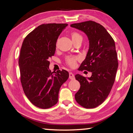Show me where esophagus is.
<instances>
[{"instance_id":"1","label":"esophagus","mask_w":133,"mask_h":133,"mask_svg":"<svg viewBox=\"0 0 133 133\" xmlns=\"http://www.w3.org/2000/svg\"><path fill=\"white\" fill-rule=\"evenodd\" d=\"M69 78H70L71 80H73L75 79V75H73V73H72L71 72H70L69 73Z\"/></svg>"}]
</instances>
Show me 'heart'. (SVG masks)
<instances>
[{
	"mask_svg": "<svg viewBox=\"0 0 133 133\" xmlns=\"http://www.w3.org/2000/svg\"><path fill=\"white\" fill-rule=\"evenodd\" d=\"M71 39L73 40V43L77 41H82L83 40V37L79 33L77 32H73L71 35ZM78 58L77 57H75V56H69L66 59V63L67 65H69L70 67H75L77 63V61H78Z\"/></svg>",
	"mask_w": 133,
	"mask_h": 133,
	"instance_id": "heart-1",
	"label": "heart"
}]
</instances>
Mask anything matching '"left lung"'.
Returning <instances> with one entry per match:
<instances>
[{"instance_id":"obj_1","label":"left lung","mask_w":133,"mask_h":133,"mask_svg":"<svg viewBox=\"0 0 133 133\" xmlns=\"http://www.w3.org/2000/svg\"><path fill=\"white\" fill-rule=\"evenodd\" d=\"M70 26L83 31L88 37V52L78 70L92 73L88 78L75 76L80 84L75 99L82 107L93 109L104 102L115 81L118 64L115 42L104 27L94 21L74 23Z\"/></svg>"}]
</instances>
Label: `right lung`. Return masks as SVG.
Instances as JSON below:
<instances>
[{
  "label": "right lung",
  "mask_w": 133,
  "mask_h": 133,
  "mask_svg": "<svg viewBox=\"0 0 133 133\" xmlns=\"http://www.w3.org/2000/svg\"><path fill=\"white\" fill-rule=\"evenodd\" d=\"M66 23L42 24L24 38L19 58L21 82L24 93L33 105L49 109L58 102L60 87L69 72L49 70V58L54 56L56 42Z\"/></svg>",
  "instance_id": "obj_1"
}]
</instances>
